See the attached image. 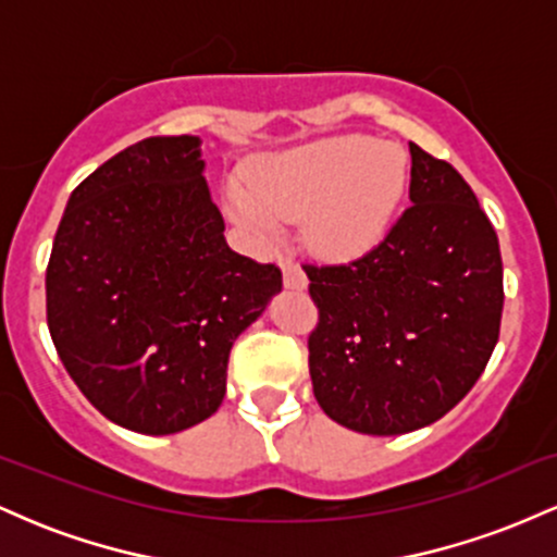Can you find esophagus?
I'll list each match as a JSON object with an SVG mask.
<instances>
[{
  "mask_svg": "<svg viewBox=\"0 0 557 557\" xmlns=\"http://www.w3.org/2000/svg\"><path fill=\"white\" fill-rule=\"evenodd\" d=\"M283 280H285L287 290H304V287L309 285V280H306V272L300 270L298 264H293V261H285V264H283Z\"/></svg>",
  "mask_w": 557,
  "mask_h": 557,
  "instance_id": "obj_1",
  "label": "esophagus"
}]
</instances>
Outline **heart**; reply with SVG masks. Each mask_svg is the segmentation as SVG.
Instances as JSON below:
<instances>
[{
	"mask_svg": "<svg viewBox=\"0 0 557 557\" xmlns=\"http://www.w3.org/2000/svg\"><path fill=\"white\" fill-rule=\"evenodd\" d=\"M406 188L408 159L398 146L335 136L259 159L248 181L225 183V203L261 243L280 238L283 220L304 216L311 251L356 259L385 240Z\"/></svg>",
	"mask_w": 557,
	"mask_h": 557,
	"instance_id": "heart-1",
	"label": "heart"
}]
</instances>
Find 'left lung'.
<instances>
[{
    "instance_id": "left-lung-1",
    "label": "left lung",
    "mask_w": 557,
    "mask_h": 557,
    "mask_svg": "<svg viewBox=\"0 0 557 557\" xmlns=\"http://www.w3.org/2000/svg\"><path fill=\"white\" fill-rule=\"evenodd\" d=\"M411 149V207L348 264H304L319 324L314 395L361 434L443 419L487 367L503 317L500 243L474 190L443 159Z\"/></svg>"
}]
</instances>
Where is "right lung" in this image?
I'll return each mask as SVG.
<instances>
[{
  "mask_svg": "<svg viewBox=\"0 0 557 557\" xmlns=\"http://www.w3.org/2000/svg\"><path fill=\"white\" fill-rule=\"evenodd\" d=\"M198 136L127 146L70 194L47 267V322L81 393L114 424L175 434L225 398L235 337L283 290L240 257Z\"/></svg>",
  "mask_w": 557,
  "mask_h": 557,
  "instance_id": "obj_1",
  "label": "right lung"
}]
</instances>
